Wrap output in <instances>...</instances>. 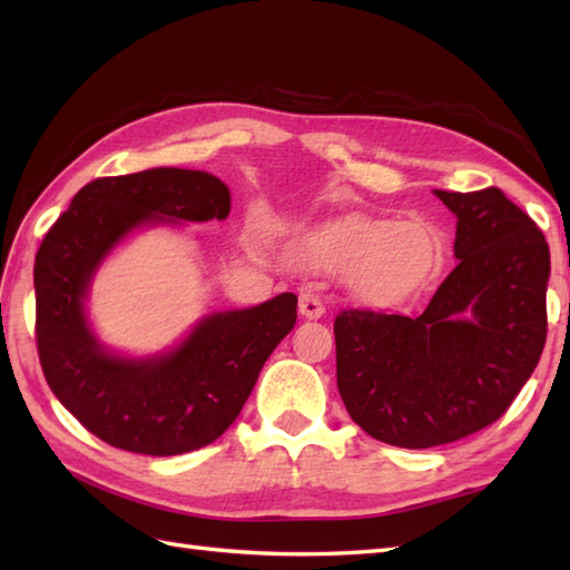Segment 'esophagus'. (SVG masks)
I'll use <instances>...</instances> for the list:
<instances>
[{
    "instance_id": "obj_1",
    "label": "esophagus",
    "mask_w": 570,
    "mask_h": 570,
    "mask_svg": "<svg viewBox=\"0 0 570 570\" xmlns=\"http://www.w3.org/2000/svg\"><path fill=\"white\" fill-rule=\"evenodd\" d=\"M298 311H301V316H304V318H321L325 313V306H323V301L316 292H311V288H301Z\"/></svg>"
}]
</instances>
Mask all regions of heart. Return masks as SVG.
Returning <instances> with one entry per match:
<instances>
[{
	"mask_svg": "<svg viewBox=\"0 0 570 570\" xmlns=\"http://www.w3.org/2000/svg\"><path fill=\"white\" fill-rule=\"evenodd\" d=\"M304 262L313 269L347 274V284L360 298L390 304L431 282L443 262V249L423 223L360 220L311 239Z\"/></svg>",
	"mask_w": 570,
	"mask_h": 570,
	"instance_id": "obj_1",
	"label": "heart"
}]
</instances>
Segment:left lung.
<instances>
[{
    "label": "left lung",
    "instance_id": "left-lung-1",
    "mask_svg": "<svg viewBox=\"0 0 570 570\" xmlns=\"http://www.w3.org/2000/svg\"><path fill=\"white\" fill-rule=\"evenodd\" d=\"M458 217L455 269L419 316L335 318L337 392L372 439L431 448L498 421L547 343L549 245L500 188L433 190Z\"/></svg>",
    "mask_w": 570,
    "mask_h": 570
}]
</instances>
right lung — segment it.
I'll use <instances>...</instances> for the list:
<instances>
[{
	"mask_svg": "<svg viewBox=\"0 0 570 570\" xmlns=\"http://www.w3.org/2000/svg\"><path fill=\"white\" fill-rule=\"evenodd\" d=\"M229 215L220 178L190 168H149L95 178L48 229L33 264L36 347L43 377L85 429L122 451L178 455L227 431L262 365L296 323L294 294L203 318L159 357L110 355L85 318L100 262L131 229Z\"/></svg>",
	"mask_w": 570,
	"mask_h": 570,
	"instance_id": "obj_1",
	"label": "right lung"
}]
</instances>
